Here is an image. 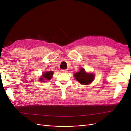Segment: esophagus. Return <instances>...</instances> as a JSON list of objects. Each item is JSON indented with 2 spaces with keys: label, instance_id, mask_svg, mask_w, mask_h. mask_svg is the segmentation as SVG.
<instances>
[{
  "label": "esophagus",
  "instance_id": "1",
  "mask_svg": "<svg viewBox=\"0 0 131 131\" xmlns=\"http://www.w3.org/2000/svg\"><path fill=\"white\" fill-rule=\"evenodd\" d=\"M67 72H68V70H67V69H63V70H62V73H67Z\"/></svg>",
  "mask_w": 131,
  "mask_h": 131
}]
</instances>
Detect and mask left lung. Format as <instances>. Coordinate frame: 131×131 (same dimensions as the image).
<instances>
[{
	"label": "left lung",
	"instance_id": "obj_1",
	"mask_svg": "<svg viewBox=\"0 0 131 131\" xmlns=\"http://www.w3.org/2000/svg\"><path fill=\"white\" fill-rule=\"evenodd\" d=\"M74 77L79 82L85 85L90 84L94 78V74L86 73L84 68L81 69L79 72L75 73Z\"/></svg>",
	"mask_w": 131,
	"mask_h": 131
}]
</instances>
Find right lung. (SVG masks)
<instances>
[{
    "label": "right lung",
    "instance_id": "1",
    "mask_svg": "<svg viewBox=\"0 0 131 131\" xmlns=\"http://www.w3.org/2000/svg\"><path fill=\"white\" fill-rule=\"evenodd\" d=\"M52 75H53V72H51V71H50V72H45V73L42 74V76L41 77V78H40V81H41L40 82H44L43 81L45 80H50V79H51V78H52Z\"/></svg>",
    "mask_w": 131,
    "mask_h": 131
}]
</instances>
